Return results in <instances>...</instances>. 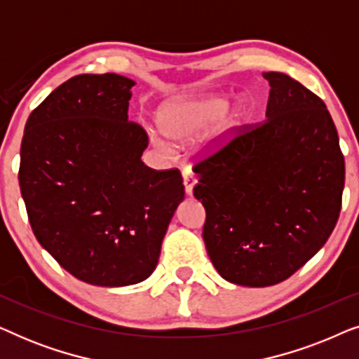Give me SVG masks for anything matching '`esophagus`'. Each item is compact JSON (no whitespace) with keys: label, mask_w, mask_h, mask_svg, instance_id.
Returning a JSON list of instances; mask_svg holds the SVG:
<instances>
[{"label":"esophagus","mask_w":359,"mask_h":359,"mask_svg":"<svg viewBox=\"0 0 359 359\" xmlns=\"http://www.w3.org/2000/svg\"><path fill=\"white\" fill-rule=\"evenodd\" d=\"M183 184H184L186 194H188V196L193 194L194 186L198 184V180H196V176L193 175V171H189V170H184L183 171Z\"/></svg>","instance_id":"34e87169"}]
</instances>
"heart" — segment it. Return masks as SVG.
Segmentation results:
<instances>
[{
	"label": "heart",
	"mask_w": 359,
	"mask_h": 359,
	"mask_svg": "<svg viewBox=\"0 0 359 359\" xmlns=\"http://www.w3.org/2000/svg\"><path fill=\"white\" fill-rule=\"evenodd\" d=\"M230 100L232 97L222 93L176 97L160 106L156 122L161 132L178 145L191 144L214 126L209 149L222 150L243 130L253 114L252 102L247 97H238L232 106ZM150 140L163 154L173 150L170 142L161 135L151 134Z\"/></svg>",
	"instance_id": "heart-1"
}]
</instances>
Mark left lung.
<instances>
[{"instance_id": "left-lung-1", "label": "left lung", "mask_w": 359, "mask_h": 359, "mask_svg": "<svg viewBox=\"0 0 359 359\" xmlns=\"http://www.w3.org/2000/svg\"><path fill=\"white\" fill-rule=\"evenodd\" d=\"M263 78L266 121L194 166L210 262L225 281L248 287L284 281L325 245L345 186L325 102L286 73Z\"/></svg>"}]
</instances>
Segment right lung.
<instances>
[{
  "label": "right lung",
  "mask_w": 359,
  "mask_h": 359,
  "mask_svg": "<svg viewBox=\"0 0 359 359\" xmlns=\"http://www.w3.org/2000/svg\"><path fill=\"white\" fill-rule=\"evenodd\" d=\"M135 81L78 75L29 116L19 186L39 243L83 283L122 287L155 271L184 199L178 170L142 161L149 137L129 122Z\"/></svg>",
  "instance_id": "obj_1"
}]
</instances>
